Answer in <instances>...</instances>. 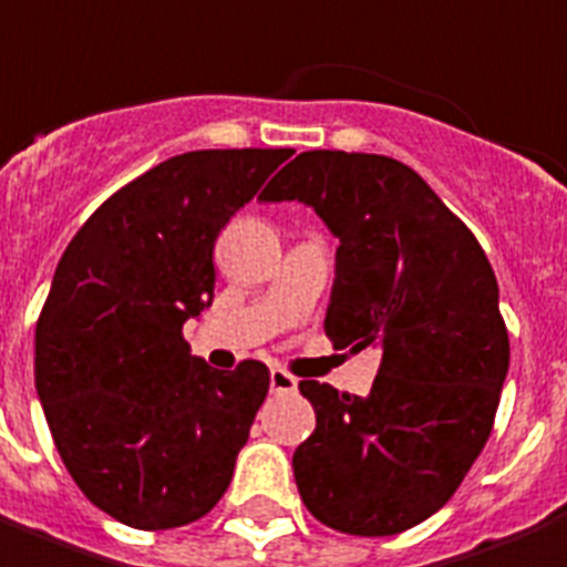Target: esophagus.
I'll return each mask as SVG.
<instances>
[{
    "instance_id": "1",
    "label": "esophagus",
    "mask_w": 567,
    "mask_h": 567,
    "mask_svg": "<svg viewBox=\"0 0 567 567\" xmlns=\"http://www.w3.org/2000/svg\"><path fill=\"white\" fill-rule=\"evenodd\" d=\"M270 390L272 393H295L297 379L285 369H270Z\"/></svg>"
}]
</instances>
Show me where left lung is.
Returning <instances> with one entry per match:
<instances>
[{
  "label": "left lung",
  "instance_id": "obj_1",
  "mask_svg": "<svg viewBox=\"0 0 567 567\" xmlns=\"http://www.w3.org/2000/svg\"><path fill=\"white\" fill-rule=\"evenodd\" d=\"M258 200H303L339 237L324 333L379 348L369 396L300 381L316 433L295 451L309 514L346 535L412 529L454 496L507 375L496 272L475 234L396 158L309 150Z\"/></svg>",
  "mask_w": 567,
  "mask_h": 567
}]
</instances>
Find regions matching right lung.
Segmentation results:
<instances>
[{"mask_svg":"<svg viewBox=\"0 0 567 567\" xmlns=\"http://www.w3.org/2000/svg\"><path fill=\"white\" fill-rule=\"evenodd\" d=\"M291 150H195L83 221L35 324V390L81 493L132 529H177L225 496L270 369L192 358L213 303V246Z\"/></svg>","mask_w":567,"mask_h":567,"instance_id":"obj_1","label":"right lung"}]
</instances>
